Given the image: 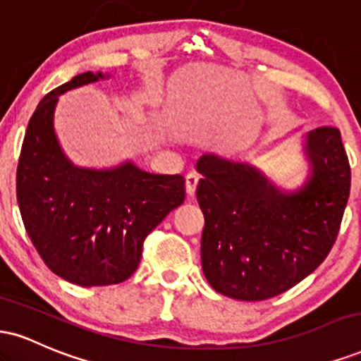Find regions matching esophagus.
I'll return each instance as SVG.
<instances>
[{"mask_svg":"<svg viewBox=\"0 0 361 361\" xmlns=\"http://www.w3.org/2000/svg\"><path fill=\"white\" fill-rule=\"evenodd\" d=\"M185 185H186V195H188V197H193L195 190H197V185H198L197 173H188V175H186Z\"/></svg>","mask_w":361,"mask_h":361,"instance_id":"1","label":"esophagus"}]
</instances>
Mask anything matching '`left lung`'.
Listing matches in <instances>:
<instances>
[{"label": "left lung", "mask_w": 361, "mask_h": 361, "mask_svg": "<svg viewBox=\"0 0 361 361\" xmlns=\"http://www.w3.org/2000/svg\"><path fill=\"white\" fill-rule=\"evenodd\" d=\"M307 183L283 193L256 168L214 154L198 159L197 200L205 217L202 268L222 295L267 300L310 275L336 243L351 169L336 127L305 139Z\"/></svg>", "instance_id": "left-lung-1"}]
</instances>
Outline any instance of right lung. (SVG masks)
<instances>
[{
	"mask_svg": "<svg viewBox=\"0 0 361 361\" xmlns=\"http://www.w3.org/2000/svg\"><path fill=\"white\" fill-rule=\"evenodd\" d=\"M102 78L78 74L45 94L28 122L16 169L28 238L49 270L81 287L126 281L137 270L147 234L185 202L181 175H151L132 163L82 169L61 151L54 132L57 98Z\"/></svg>",
	"mask_w": 361,
	"mask_h": 361,
	"instance_id": "add662e5",
	"label": "right lung"
}]
</instances>
